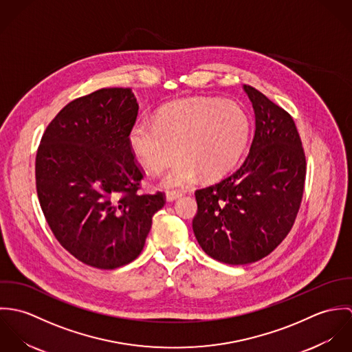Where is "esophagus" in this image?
I'll return each instance as SVG.
<instances>
[{
    "label": "esophagus",
    "mask_w": 352,
    "mask_h": 352,
    "mask_svg": "<svg viewBox=\"0 0 352 352\" xmlns=\"http://www.w3.org/2000/svg\"><path fill=\"white\" fill-rule=\"evenodd\" d=\"M183 197L182 191H169L166 192V201H173Z\"/></svg>",
    "instance_id": "34e87169"
}]
</instances>
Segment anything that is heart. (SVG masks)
<instances>
[{
	"label": "heart",
	"mask_w": 352,
	"mask_h": 352,
	"mask_svg": "<svg viewBox=\"0 0 352 352\" xmlns=\"http://www.w3.org/2000/svg\"><path fill=\"white\" fill-rule=\"evenodd\" d=\"M250 133L251 119L240 104L192 98L162 108L154 122H137L130 133V146L153 173L180 154L162 179L164 187L180 188L191 184L199 173L214 180L230 172L247 146Z\"/></svg>",
	"instance_id": "1"
}]
</instances>
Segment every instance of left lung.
<instances>
[{
    "instance_id": "obj_1",
    "label": "left lung",
    "mask_w": 352,
    "mask_h": 352,
    "mask_svg": "<svg viewBox=\"0 0 352 352\" xmlns=\"http://www.w3.org/2000/svg\"><path fill=\"white\" fill-rule=\"evenodd\" d=\"M254 135L241 166L197 190L195 237L210 257L243 265L274 251L292 230L301 206L306 160L289 112L250 85Z\"/></svg>"
}]
</instances>
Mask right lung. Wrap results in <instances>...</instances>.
Returning <instances> with one entry per match:
<instances>
[{
    "mask_svg": "<svg viewBox=\"0 0 352 352\" xmlns=\"http://www.w3.org/2000/svg\"><path fill=\"white\" fill-rule=\"evenodd\" d=\"M130 88H102L65 105L36 153L38 198L58 243L77 260L113 270L135 260L164 207L138 194L144 173L130 146L138 115Z\"/></svg>",
    "mask_w": 352,
    "mask_h": 352,
    "instance_id": "obj_1",
    "label": "right lung"
}]
</instances>
